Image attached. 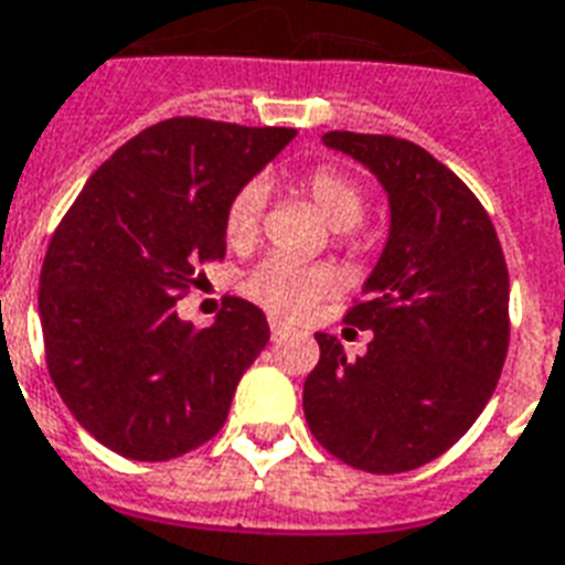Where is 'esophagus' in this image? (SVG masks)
<instances>
[{
	"label": "esophagus",
	"mask_w": 565,
	"mask_h": 565,
	"mask_svg": "<svg viewBox=\"0 0 565 565\" xmlns=\"http://www.w3.org/2000/svg\"><path fill=\"white\" fill-rule=\"evenodd\" d=\"M269 331H273V340H278L287 331V322L275 320V317H269Z\"/></svg>",
	"instance_id": "obj_1"
}]
</instances>
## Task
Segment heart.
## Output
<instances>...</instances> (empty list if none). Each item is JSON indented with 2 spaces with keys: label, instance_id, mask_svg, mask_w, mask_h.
<instances>
[{
  "label": "heart",
  "instance_id": "b5f03b06",
  "mask_svg": "<svg viewBox=\"0 0 565 565\" xmlns=\"http://www.w3.org/2000/svg\"><path fill=\"white\" fill-rule=\"evenodd\" d=\"M299 192L311 198V204L334 231H340V243L355 245V225L367 210V192L352 174L338 166H317L305 178H299ZM264 222V186L245 183L225 206V239L234 248L252 245L260 234ZM340 287L338 273L322 264H296L281 254H269L252 273L245 275L243 290L252 301L266 308L275 317L299 320L334 296Z\"/></svg>",
  "mask_w": 565,
  "mask_h": 565
}]
</instances>
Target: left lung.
I'll return each instance as SVG.
<instances>
[{"label": "left lung", "mask_w": 565, "mask_h": 565, "mask_svg": "<svg viewBox=\"0 0 565 565\" xmlns=\"http://www.w3.org/2000/svg\"><path fill=\"white\" fill-rule=\"evenodd\" d=\"M322 141L359 159L391 201V236L343 320L370 329L350 361L317 334L320 361L301 406L340 462L403 473L433 462L471 429L510 347V273L471 189L420 145L334 129Z\"/></svg>", "instance_id": "obj_1"}]
</instances>
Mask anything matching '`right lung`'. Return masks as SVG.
I'll return each mask as SVG.
<instances>
[{
    "mask_svg": "<svg viewBox=\"0 0 565 565\" xmlns=\"http://www.w3.org/2000/svg\"><path fill=\"white\" fill-rule=\"evenodd\" d=\"M296 136L287 127L168 118L111 153L55 227L38 313L46 370L71 415L136 462H166L225 426L269 340L252 301L225 296L213 326L178 317L225 257V206Z\"/></svg>",
    "mask_w": 565,
    "mask_h": 565,
    "instance_id": "obj_1",
    "label": "right lung"
}]
</instances>
